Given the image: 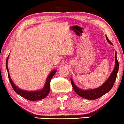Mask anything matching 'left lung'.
Wrapping results in <instances>:
<instances>
[{"label":"left lung","instance_id":"obj_1","mask_svg":"<svg viewBox=\"0 0 124 124\" xmlns=\"http://www.w3.org/2000/svg\"><path fill=\"white\" fill-rule=\"evenodd\" d=\"M106 38L107 41H108V43L110 44L113 45L112 43L110 42L109 40L108 39L107 36H106ZM118 68L119 63L117 58V52H116V54H115V66L114 69H113L112 73L110 74L109 77L107 78V80L102 85L95 89L85 90V89L80 88L78 86L74 84L73 81V79L71 78L70 80L71 85H72L74 91L76 92L77 94L78 95L88 100L96 99L106 94L108 92H109L111 90V89L112 88L113 85L114 84V82L116 80L117 73L118 71Z\"/></svg>","mask_w":124,"mask_h":124}]
</instances>
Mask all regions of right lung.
I'll return each mask as SVG.
<instances>
[{"mask_svg": "<svg viewBox=\"0 0 124 124\" xmlns=\"http://www.w3.org/2000/svg\"><path fill=\"white\" fill-rule=\"evenodd\" d=\"M8 57H9V55L8 56L6 60V69L7 70V73H8V79H9V81L10 82V83H11L12 87L14 89L15 92H16L17 94H18L19 95H20L21 96H22V98L31 101H39V100L43 99H44V98H45L48 95L49 92H50L51 80V78H53V77L54 76V74H55L56 70L54 69L50 73V74L48 76L47 79H46V81L45 84H44V87H43L42 89L38 91H32L23 90V89H20L18 87V86H16L14 83H13V81H12L11 77H10L8 66H7Z\"/></svg>", "mask_w": 124, "mask_h": 124, "instance_id": "add662e5", "label": "right lung"}]
</instances>
